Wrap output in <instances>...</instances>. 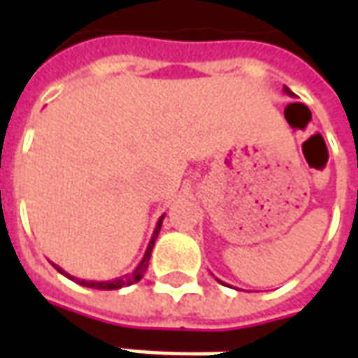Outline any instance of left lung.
Segmentation results:
<instances>
[{"label": "left lung", "mask_w": 358, "mask_h": 358, "mask_svg": "<svg viewBox=\"0 0 358 358\" xmlns=\"http://www.w3.org/2000/svg\"><path fill=\"white\" fill-rule=\"evenodd\" d=\"M285 93H287V95H293V91L289 90V87H285ZM217 281H219V279H217ZM219 282H223V281H219Z\"/></svg>", "instance_id": "left-lung-1"}]
</instances>
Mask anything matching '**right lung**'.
<instances>
[{
  "label": "right lung",
  "instance_id": "add662e5",
  "mask_svg": "<svg viewBox=\"0 0 358 358\" xmlns=\"http://www.w3.org/2000/svg\"><path fill=\"white\" fill-rule=\"evenodd\" d=\"M165 217V215H163ZM163 217L157 221V225H155V231H153V237L149 241V245H147V251H145L143 259H141V263L137 265V267L133 268V273L129 275H123V277H117V279H111V281H85V279H77L73 275H69V273H65L62 267H57L55 263H51L53 267L57 268L62 275H65L67 279H71V281L79 282V285H83V287H90V289H99V291H113V289H121V287H129L133 282L141 281L145 275V271L149 267V259H151V251H153V245H155V239H157L159 231H161V223H163Z\"/></svg>",
  "mask_w": 358,
  "mask_h": 358
}]
</instances>
